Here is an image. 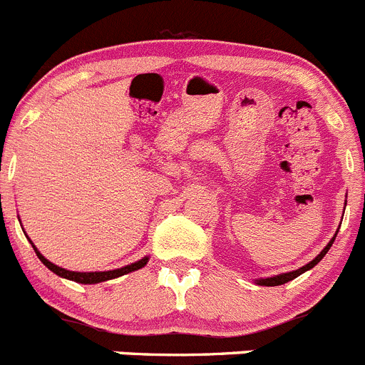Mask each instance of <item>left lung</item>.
Here are the masks:
<instances>
[{
    "instance_id": "left-lung-1",
    "label": "left lung",
    "mask_w": 365,
    "mask_h": 365,
    "mask_svg": "<svg viewBox=\"0 0 365 365\" xmlns=\"http://www.w3.org/2000/svg\"><path fill=\"white\" fill-rule=\"evenodd\" d=\"M335 237H337V235H334V239H331L330 242H328L327 246H324V250L321 251V253L317 255V257L314 258L312 262H309V264H307V265H303V267L296 269V271L284 272V274H277V277H271V278H260V280H257V284H258V285H265V287H274V285H284V284H287V282L294 280V278H298L299 274H303V272L309 271V269H312L314 265H317V264H319L321 260H323V257H324V255L328 253V250H330V247H331V244H334Z\"/></svg>"
}]
</instances>
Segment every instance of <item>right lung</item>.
Wrapping results in <instances>:
<instances>
[{
    "mask_svg": "<svg viewBox=\"0 0 365 365\" xmlns=\"http://www.w3.org/2000/svg\"><path fill=\"white\" fill-rule=\"evenodd\" d=\"M30 242H31V240H30ZM31 246H34V242H31ZM34 250H35V253H37L38 260H41L42 264H44L46 267L49 269V271H53V272H55V274H58V277L67 278V280L76 282V284H100V282L112 280V278L123 277V274H128V272L137 271V269L144 267V265L148 264V260H150V258H148V257H144V258H140V260L133 262V264H130V265H125V267H121V269H112V271L78 272V271H69V269L58 267V265H55V264H53V262H49L48 258L42 257V255L38 253V250L35 246H34Z\"/></svg>",
    "mask_w": 365,
    "mask_h": 365,
    "instance_id": "right-lung-1",
    "label": "right lung"
}]
</instances>
